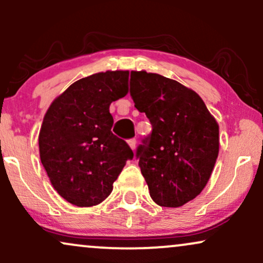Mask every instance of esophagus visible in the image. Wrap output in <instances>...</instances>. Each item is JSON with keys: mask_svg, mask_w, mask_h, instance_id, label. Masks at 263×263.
<instances>
[{"mask_svg": "<svg viewBox=\"0 0 263 263\" xmlns=\"http://www.w3.org/2000/svg\"><path fill=\"white\" fill-rule=\"evenodd\" d=\"M136 143H137V141H136L135 138H131V140H128V146L131 147L132 151H135V148H136Z\"/></svg>", "mask_w": 263, "mask_h": 263, "instance_id": "34e87169", "label": "esophagus"}]
</instances>
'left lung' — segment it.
<instances>
[{"label": "left lung", "mask_w": 263, "mask_h": 263, "mask_svg": "<svg viewBox=\"0 0 263 263\" xmlns=\"http://www.w3.org/2000/svg\"><path fill=\"white\" fill-rule=\"evenodd\" d=\"M129 93L152 125L136 151L151 198L161 206H182L211 176L219 155L218 122L197 92L159 74L131 71Z\"/></svg>", "instance_id": "obj_1"}]
</instances>
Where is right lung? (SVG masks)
<instances>
[{
	"mask_svg": "<svg viewBox=\"0 0 263 263\" xmlns=\"http://www.w3.org/2000/svg\"><path fill=\"white\" fill-rule=\"evenodd\" d=\"M128 71L92 74L75 81L52 102L39 132V155L60 197L77 206H93L134 152L112 132V101L128 91Z\"/></svg>",
	"mask_w": 263,
	"mask_h": 263,
	"instance_id": "right-lung-1",
	"label": "right lung"
}]
</instances>
